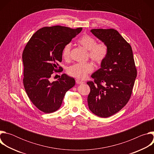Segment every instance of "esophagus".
<instances>
[{
	"mask_svg": "<svg viewBox=\"0 0 154 154\" xmlns=\"http://www.w3.org/2000/svg\"><path fill=\"white\" fill-rule=\"evenodd\" d=\"M76 83L77 84H79V85H80V84H82V83H83L84 82H82V81H80V80H76Z\"/></svg>",
	"mask_w": 154,
	"mask_h": 154,
	"instance_id": "34e87169",
	"label": "esophagus"
}]
</instances>
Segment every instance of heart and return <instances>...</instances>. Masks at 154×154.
Wrapping results in <instances>:
<instances>
[{
  "mask_svg": "<svg viewBox=\"0 0 154 154\" xmlns=\"http://www.w3.org/2000/svg\"><path fill=\"white\" fill-rule=\"evenodd\" d=\"M80 46L88 51V56L95 63L100 64L106 58L109 49L104 42H97L96 39L88 35H84L77 41ZM71 45L68 43L66 45L62 51V57L66 61H69L71 57ZM94 69L93 65L90 62L78 63L72 64L68 68V74L79 79H84L87 75Z\"/></svg>",
  "mask_w": 154,
  "mask_h": 154,
  "instance_id": "1",
  "label": "heart"
}]
</instances>
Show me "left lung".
Returning a JSON list of instances; mask_svg holds the SVG:
<instances>
[{
    "instance_id": "left-lung-1",
    "label": "left lung",
    "mask_w": 154,
    "mask_h": 154,
    "mask_svg": "<svg viewBox=\"0 0 154 154\" xmlns=\"http://www.w3.org/2000/svg\"><path fill=\"white\" fill-rule=\"evenodd\" d=\"M97 38L108 46V55L101 68L94 72L88 104L97 116L106 118L118 112L128 103L137 75L132 49L125 39L113 29H93Z\"/></svg>"
}]
</instances>
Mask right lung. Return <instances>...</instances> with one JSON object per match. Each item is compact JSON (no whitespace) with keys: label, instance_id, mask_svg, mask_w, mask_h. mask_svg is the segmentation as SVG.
<instances>
[{"label":"right lung","instance_id":"add662e5","mask_svg":"<svg viewBox=\"0 0 154 154\" xmlns=\"http://www.w3.org/2000/svg\"><path fill=\"white\" fill-rule=\"evenodd\" d=\"M82 30L61 26L45 27L36 31L23 53V84L33 104L40 111L50 113L61 105L64 95L75 85L74 79L63 74L57 81H50L54 72H60L64 46Z\"/></svg>","mask_w":154,"mask_h":154}]
</instances>
